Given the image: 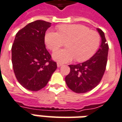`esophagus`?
<instances>
[{
	"label": "esophagus",
	"mask_w": 122,
	"mask_h": 122,
	"mask_svg": "<svg viewBox=\"0 0 122 122\" xmlns=\"http://www.w3.org/2000/svg\"><path fill=\"white\" fill-rule=\"evenodd\" d=\"M62 65H63V64L59 63H57V67H60V66H61Z\"/></svg>",
	"instance_id": "34e87169"
}]
</instances>
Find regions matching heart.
<instances>
[{
    "label": "heart",
    "instance_id": "obj_1",
    "mask_svg": "<svg viewBox=\"0 0 122 122\" xmlns=\"http://www.w3.org/2000/svg\"><path fill=\"white\" fill-rule=\"evenodd\" d=\"M59 32L48 30L45 35V42L49 49L55 51L63 45L67 48L56 51L53 58L59 63H69L76 58L78 62L90 59L94 55L100 44L98 32L80 24L61 25Z\"/></svg>",
    "mask_w": 122,
    "mask_h": 122
}]
</instances>
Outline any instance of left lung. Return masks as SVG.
Listing matches in <instances>:
<instances>
[{"label":"left lung","mask_w":122,"mask_h":122,"mask_svg":"<svg viewBox=\"0 0 122 122\" xmlns=\"http://www.w3.org/2000/svg\"><path fill=\"white\" fill-rule=\"evenodd\" d=\"M101 37L99 49L91 58L82 63L71 65V71L65 77L67 86L75 93L90 92L99 84L107 63L108 45L102 30L97 29Z\"/></svg>","instance_id":"obj_1"}]
</instances>
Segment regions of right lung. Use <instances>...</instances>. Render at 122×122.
<instances>
[{"label": "right lung", "mask_w": 122, "mask_h": 122, "mask_svg": "<svg viewBox=\"0 0 122 122\" xmlns=\"http://www.w3.org/2000/svg\"><path fill=\"white\" fill-rule=\"evenodd\" d=\"M51 23L36 20L17 32L12 47L13 69L20 84L30 91L47 85L57 69V63L46 50V31Z\"/></svg>", "instance_id": "add662e5"}]
</instances>
